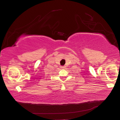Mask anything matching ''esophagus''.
<instances>
[{
    "instance_id": "1",
    "label": "esophagus",
    "mask_w": 120,
    "mask_h": 120,
    "mask_svg": "<svg viewBox=\"0 0 120 120\" xmlns=\"http://www.w3.org/2000/svg\"><path fill=\"white\" fill-rule=\"evenodd\" d=\"M65 68L64 66H60V68Z\"/></svg>"
}]
</instances>
